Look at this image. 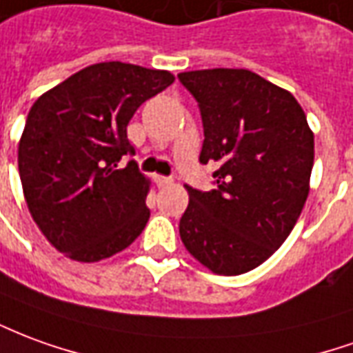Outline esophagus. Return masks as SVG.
<instances>
[{"label":"esophagus","mask_w":353,"mask_h":353,"mask_svg":"<svg viewBox=\"0 0 353 353\" xmlns=\"http://www.w3.org/2000/svg\"><path fill=\"white\" fill-rule=\"evenodd\" d=\"M154 181H157V185H159V187H166V185L172 183V179L166 176H157L154 177Z\"/></svg>","instance_id":"esophagus-1"}]
</instances>
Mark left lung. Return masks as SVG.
<instances>
[{
  "mask_svg": "<svg viewBox=\"0 0 353 353\" xmlns=\"http://www.w3.org/2000/svg\"><path fill=\"white\" fill-rule=\"evenodd\" d=\"M199 103L201 164L216 162V189L185 185V248L219 275H241L275 252L304 208L314 134L298 101L245 68L177 74Z\"/></svg>",
  "mask_w": 353,
  "mask_h": 353,
  "instance_id": "left-lung-1",
  "label": "left lung"
}]
</instances>
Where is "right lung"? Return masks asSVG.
I'll return each instance as SVG.
<instances>
[{"label": "right lung", "instance_id": "add662e5", "mask_svg": "<svg viewBox=\"0 0 353 353\" xmlns=\"http://www.w3.org/2000/svg\"><path fill=\"white\" fill-rule=\"evenodd\" d=\"M174 82L166 70L99 63L72 74L32 105L19 174L32 218L59 252L99 262L134 243L149 221V179L128 124L147 99Z\"/></svg>", "mask_w": 353, "mask_h": 353}]
</instances>
